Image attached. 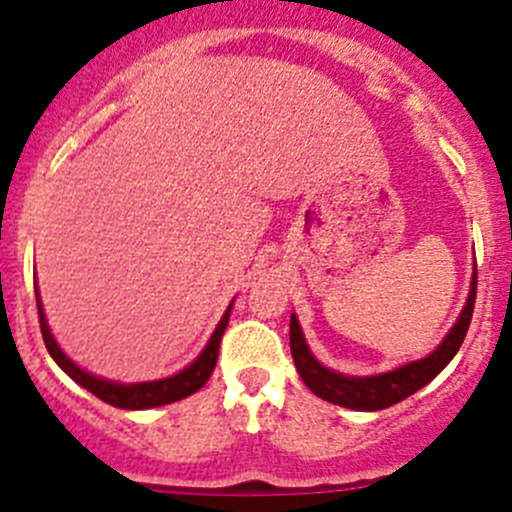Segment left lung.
I'll return each mask as SVG.
<instances>
[{
	"mask_svg": "<svg viewBox=\"0 0 512 512\" xmlns=\"http://www.w3.org/2000/svg\"><path fill=\"white\" fill-rule=\"evenodd\" d=\"M476 289L478 275H473V287L471 294H468L466 307H463L456 327L448 332V337L443 339V344L436 352L428 354L426 359L411 361V364L401 366V369L389 371V374L366 376V379H354V376H342L324 369V366L309 354L307 342H304L302 337V329H299L297 324V317L292 314V322H289V349H292L294 366H297L299 376H302V381L307 384V389L312 391V394H317L319 399L329 401V404L347 406V409L354 411L389 409V406L409 399L411 394L423 389L431 379H436V376L441 374V369H446L448 361L456 356L463 339H466L468 327H471L473 307H476Z\"/></svg>",
	"mask_w": 512,
	"mask_h": 512,
	"instance_id": "left-lung-1",
	"label": "left lung"
}]
</instances>
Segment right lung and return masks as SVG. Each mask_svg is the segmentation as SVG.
Instances as JSON below:
<instances>
[{"label": "right lung", "instance_id": "1", "mask_svg": "<svg viewBox=\"0 0 512 512\" xmlns=\"http://www.w3.org/2000/svg\"><path fill=\"white\" fill-rule=\"evenodd\" d=\"M36 292V287H34ZM36 309H39V324H41V337H44L46 349L49 354L54 356L56 364L76 381L81 384L84 389H89L91 394L98 396L101 401L106 404L116 406V409H153V406H165V404H173V401L185 399V396L195 394L200 386H205V381L210 379L213 374L215 364H218V352H220V342H223V334L227 327V319H230V309L225 312V317L220 319L218 329L215 334L210 337L208 347L203 349V354L183 369L180 374L170 376V379H160V381H148V384H113V381H103L91 376L89 371L79 369L74 361L69 359L64 352L59 349V344L54 342L49 332V324H46L44 312H41V302H39V294H36Z\"/></svg>", "mask_w": 512, "mask_h": 512}]
</instances>
